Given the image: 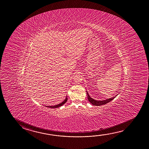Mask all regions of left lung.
<instances>
[{
	"label": "left lung",
	"instance_id": "8db88e82",
	"mask_svg": "<svg viewBox=\"0 0 149 149\" xmlns=\"http://www.w3.org/2000/svg\"><path fill=\"white\" fill-rule=\"evenodd\" d=\"M87 94L88 95V101L90 102L93 105H95V106H100V105H104L107 104V103L109 102L110 101H111L112 100H113L116 97H114L113 98H110L108 99L107 100H102V101H98V100H94L93 98H91L89 94L88 93V92L87 91ZM117 96V95H116Z\"/></svg>",
	"mask_w": 149,
	"mask_h": 149
}]
</instances>
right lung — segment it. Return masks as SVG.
<instances>
[{
  "label": "right lung",
  "mask_w": 149,
  "mask_h": 149,
  "mask_svg": "<svg viewBox=\"0 0 149 149\" xmlns=\"http://www.w3.org/2000/svg\"><path fill=\"white\" fill-rule=\"evenodd\" d=\"M67 100H68V98H67V96H66L65 99L61 103H60L59 104H58V105H54V106H47V107H50V108H52V109H54V108H57V107H61L62 105H63L66 102Z\"/></svg>",
  "instance_id": "add662e5"
}]
</instances>
